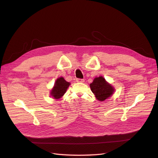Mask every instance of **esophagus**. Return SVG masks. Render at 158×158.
<instances>
[{"label": "esophagus", "mask_w": 158, "mask_h": 158, "mask_svg": "<svg viewBox=\"0 0 158 158\" xmlns=\"http://www.w3.org/2000/svg\"><path fill=\"white\" fill-rule=\"evenodd\" d=\"M76 81L77 82H85V80L82 79H76Z\"/></svg>", "instance_id": "1"}]
</instances>
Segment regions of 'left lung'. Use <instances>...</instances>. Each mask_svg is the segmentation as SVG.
Masks as SVG:
<instances>
[{
	"mask_svg": "<svg viewBox=\"0 0 158 158\" xmlns=\"http://www.w3.org/2000/svg\"><path fill=\"white\" fill-rule=\"evenodd\" d=\"M89 86L96 98L99 101H104L110 97L114 91V88L102 76L95 77Z\"/></svg>",
	"mask_w": 158,
	"mask_h": 158,
	"instance_id": "8db88e82",
	"label": "left lung"
}]
</instances>
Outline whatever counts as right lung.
Here are the masks:
<instances>
[{
    "label": "right lung",
    "mask_w": 158,
    "mask_h": 158,
    "mask_svg": "<svg viewBox=\"0 0 158 158\" xmlns=\"http://www.w3.org/2000/svg\"><path fill=\"white\" fill-rule=\"evenodd\" d=\"M70 85V82L66 81L63 77L57 79L54 86L51 90V95L55 99L61 98Z\"/></svg>",
    "instance_id": "add662e5"
}]
</instances>
